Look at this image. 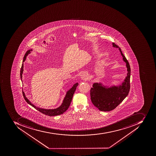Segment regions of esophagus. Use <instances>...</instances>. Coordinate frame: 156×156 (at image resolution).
<instances>
[{"instance_id":"1","label":"esophagus","mask_w":156,"mask_h":156,"mask_svg":"<svg viewBox=\"0 0 156 156\" xmlns=\"http://www.w3.org/2000/svg\"><path fill=\"white\" fill-rule=\"evenodd\" d=\"M88 78V75L85 73H83L81 74V79L83 80H87Z\"/></svg>"}]
</instances>
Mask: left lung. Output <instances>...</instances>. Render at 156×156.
I'll list each match as a JSON object with an SVG mask.
<instances>
[{
	"instance_id": "obj_1",
	"label": "left lung",
	"mask_w": 156,
	"mask_h": 156,
	"mask_svg": "<svg viewBox=\"0 0 156 156\" xmlns=\"http://www.w3.org/2000/svg\"><path fill=\"white\" fill-rule=\"evenodd\" d=\"M107 43V42H106ZM113 47L119 49L124 62L126 63L127 73L120 84L106 85L101 82L93 83L90 90L91 101L101 111H110L115 108L127 96L130 90V67L121 50L113 43Z\"/></svg>"
}]
</instances>
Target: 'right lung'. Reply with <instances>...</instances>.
<instances>
[{"instance_id":"right-lung-1","label":"right lung","mask_w":156,"mask_h":156,"mask_svg":"<svg viewBox=\"0 0 156 156\" xmlns=\"http://www.w3.org/2000/svg\"><path fill=\"white\" fill-rule=\"evenodd\" d=\"M33 51L32 49L28 50L27 51L26 53L25 54L23 60V63H22V66H21V70H20V78H21V81L22 82V74L23 73V67L24 64L23 62L26 60L27 56L29 55V54L31 53V51ZM78 85V83H74L73 86H72L70 89L68 91H67L66 94H65V97L63 99L62 103L61 104V105L59 107H57L55 109H44L42 108H40L39 107L35 106L32 104L31 102H30L27 98L26 97L25 94L24 92L23 91V95L24 98L25 100L26 101L28 104H29L30 105H31L32 107H34L36 109L41 112L42 114L44 115H47L49 116H56V115H62L63 114L64 112H65L67 110L68 108L69 107L70 105L71 102H72V99L73 97V94H74V92L75 90L76 89V87Z\"/></svg>"}]
</instances>
